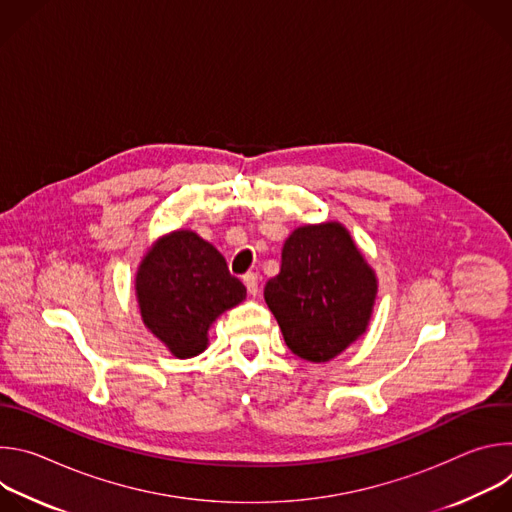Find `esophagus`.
<instances>
[{
  "instance_id": "34e87169",
  "label": "esophagus",
  "mask_w": 512,
  "mask_h": 512,
  "mask_svg": "<svg viewBox=\"0 0 512 512\" xmlns=\"http://www.w3.org/2000/svg\"><path fill=\"white\" fill-rule=\"evenodd\" d=\"M243 283H245V287H247V291L251 296H257V291H259V277H257V273H245L243 275Z\"/></svg>"
}]
</instances>
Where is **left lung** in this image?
Listing matches in <instances>:
<instances>
[{
  "label": "left lung",
  "instance_id": "left-lung-1",
  "mask_svg": "<svg viewBox=\"0 0 512 512\" xmlns=\"http://www.w3.org/2000/svg\"><path fill=\"white\" fill-rule=\"evenodd\" d=\"M377 277L338 223L300 227L287 237L281 269L265 285L285 344L300 358L326 362L369 326Z\"/></svg>",
  "mask_w": 512,
  "mask_h": 512
}]
</instances>
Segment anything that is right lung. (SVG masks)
<instances>
[{"label":"right lung","instance_id":"obj_1","mask_svg":"<svg viewBox=\"0 0 512 512\" xmlns=\"http://www.w3.org/2000/svg\"><path fill=\"white\" fill-rule=\"evenodd\" d=\"M135 289L143 324L178 358L200 354L210 324L247 296L225 257L192 231L156 243L139 265Z\"/></svg>","mask_w":512,"mask_h":512}]
</instances>
